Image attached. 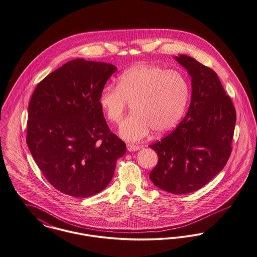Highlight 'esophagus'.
<instances>
[{"mask_svg": "<svg viewBox=\"0 0 257 257\" xmlns=\"http://www.w3.org/2000/svg\"><path fill=\"white\" fill-rule=\"evenodd\" d=\"M126 148H127V151H130V152H133V151H138V150H140L141 147L139 146V145L127 144V145H126Z\"/></svg>", "mask_w": 257, "mask_h": 257, "instance_id": "esophagus-1", "label": "esophagus"}]
</instances>
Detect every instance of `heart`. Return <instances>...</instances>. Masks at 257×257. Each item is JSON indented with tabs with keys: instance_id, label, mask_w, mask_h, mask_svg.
I'll return each mask as SVG.
<instances>
[{
	"instance_id": "heart-1",
	"label": "heart",
	"mask_w": 257,
	"mask_h": 257,
	"mask_svg": "<svg viewBox=\"0 0 257 257\" xmlns=\"http://www.w3.org/2000/svg\"><path fill=\"white\" fill-rule=\"evenodd\" d=\"M188 97L189 85L182 72L140 64L124 70L117 85H105L98 103L115 124L120 122L127 103L134 104V114L121 123L119 135L126 141L137 142L151 130L163 135L175 127L184 115Z\"/></svg>"
}]
</instances>
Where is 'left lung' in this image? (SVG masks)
<instances>
[{"mask_svg":"<svg viewBox=\"0 0 257 257\" xmlns=\"http://www.w3.org/2000/svg\"><path fill=\"white\" fill-rule=\"evenodd\" d=\"M191 76L186 117L150 147L158 163L149 178L174 194L195 191L223 170L232 152L235 109L214 70L186 55L175 57Z\"/></svg>","mask_w":257,"mask_h":257,"instance_id":"8db88e82","label":"left lung"}]
</instances>
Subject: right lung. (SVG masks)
<instances>
[{"label":"right lung","mask_w":257,"mask_h":257,"mask_svg":"<svg viewBox=\"0 0 257 257\" xmlns=\"http://www.w3.org/2000/svg\"><path fill=\"white\" fill-rule=\"evenodd\" d=\"M116 70L75 59L48 74L32 94L26 143L47 181L65 194L89 197L103 190L126 152L98 103Z\"/></svg>","instance_id":"add662e5"}]
</instances>
